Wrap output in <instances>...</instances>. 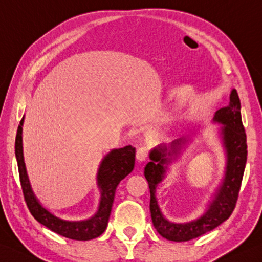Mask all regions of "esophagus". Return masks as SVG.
Here are the masks:
<instances>
[{"instance_id":"34e87169","label":"esophagus","mask_w":262,"mask_h":262,"mask_svg":"<svg viewBox=\"0 0 262 262\" xmlns=\"http://www.w3.org/2000/svg\"><path fill=\"white\" fill-rule=\"evenodd\" d=\"M148 155V148L147 146H141L138 147V150L136 151V159L138 161H145Z\"/></svg>"}]
</instances>
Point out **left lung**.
<instances>
[{"label": "left lung", "instance_id": "8db88e82", "mask_svg": "<svg viewBox=\"0 0 262 262\" xmlns=\"http://www.w3.org/2000/svg\"><path fill=\"white\" fill-rule=\"evenodd\" d=\"M214 124L222 125L218 135L226 156V167L222 184L212 194L206 211L199 218L186 223H173L161 211L157 200V187L167 176L168 166L182 155L191 138L181 137L169 144H160L150 152V162L144 168V176L150 188V211L157 232L169 241L185 242L201 236L229 218L237 201L248 157L247 135L241 117V101L236 90L229 95V105L222 107L213 116Z\"/></svg>", "mask_w": 262, "mask_h": 262}]
</instances>
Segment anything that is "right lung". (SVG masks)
Segmentation results:
<instances>
[{"label":"right lung","mask_w":262,"mask_h":262,"mask_svg":"<svg viewBox=\"0 0 262 262\" xmlns=\"http://www.w3.org/2000/svg\"><path fill=\"white\" fill-rule=\"evenodd\" d=\"M24 119L25 116L18 127L14 150L18 162L20 184H21L25 201L27 203L30 213L45 227L67 238L89 241L99 237L106 229L118 184L120 183L121 179L129 175L134 169L135 147L127 145L120 148H112L102 159L96 175V184L101 192V198L99 208L93 216L84 220H66L55 216L54 213L44 208L38 199L35 196L32 186H30L23 151Z\"/></svg>","instance_id":"add662e5"}]
</instances>
